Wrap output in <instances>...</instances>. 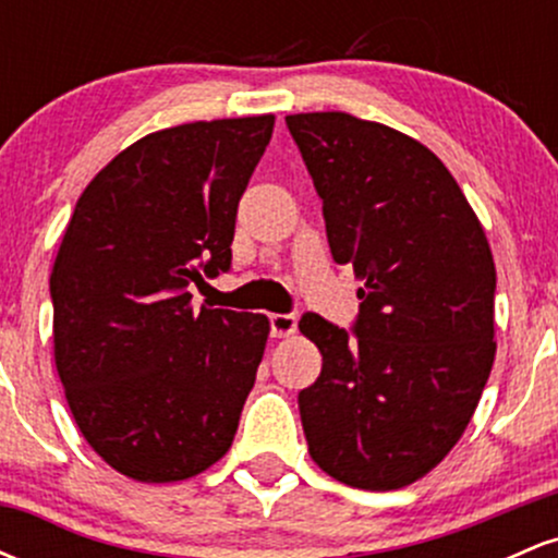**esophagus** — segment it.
Instances as JSON below:
<instances>
[{
    "label": "esophagus",
    "mask_w": 558,
    "mask_h": 558,
    "mask_svg": "<svg viewBox=\"0 0 558 558\" xmlns=\"http://www.w3.org/2000/svg\"><path fill=\"white\" fill-rule=\"evenodd\" d=\"M296 315H270V332L272 338H286L296 332Z\"/></svg>",
    "instance_id": "obj_1"
}]
</instances>
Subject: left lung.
I'll return each instance as SVG.
<instances>
[{"mask_svg":"<svg viewBox=\"0 0 558 558\" xmlns=\"http://www.w3.org/2000/svg\"><path fill=\"white\" fill-rule=\"evenodd\" d=\"M330 254L364 288L351 330L301 317L323 373L299 393L319 470L396 490L457 446L488 383L496 267L477 215L420 141L345 112L288 114Z\"/></svg>","mask_w":558,"mask_h":558,"instance_id":"obj_1","label":"left lung"}]
</instances>
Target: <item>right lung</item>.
I'll return each mask as SVG.
<instances>
[{
	"instance_id": "1",
	"label": "right lung",
	"mask_w": 558,
	"mask_h": 558,
	"mask_svg": "<svg viewBox=\"0 0 558 558\" xmlns=\"http://www.w3.org/2000/svg\"><path fill=\"white\" fill-rule=\"evenodd\" d=\"M275 118L185 123L128 146L86 185L49 293L54 362L88 446L141 483L226 457L265 354V315L191 306L230 270L235 213Z\"/></svg>"
}]
</instances>
